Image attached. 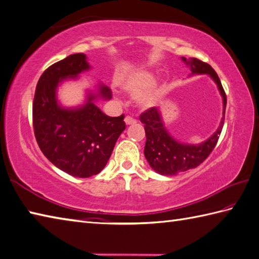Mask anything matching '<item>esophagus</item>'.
<instances>
[{
  "label": "esophagus",
  "mask_w": 259,
  "mask_h": 259,
  "mask_svg": "<svg viewBox=\"0 0 259 259\" xmlns=\"http://www.w3.org/2000/svg\"><path fill=\"white\" fill-rule=\"evenodd\" d=\"M124 122H125L126 125H130V124H135L137 121H136V120L134 119V117H131V116L128 115V116H125Z\"/></svg>",
  "instance_id": "1"
}]
</instances>
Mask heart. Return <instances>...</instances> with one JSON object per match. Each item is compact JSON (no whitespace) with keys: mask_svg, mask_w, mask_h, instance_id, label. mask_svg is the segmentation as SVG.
I'll use <instances>...</instances> for the list:
<instances>
[{"mask_svg":"<svg viewBox=\"0 0 259 259\" xmlns=\"http://www.w3.org/2000/svg\"><path fill=\"white\" fill-rule=\"evenodd\" d=\"M155 80V74L147 70H137L129 74H126L124 78L121 79L120 84L123 91L131 96H137L146 91L149 86H152ZM158 95L157 91H149L145 93L140 97V104L143 106H150L154 104L155 100Z\"/></svg>","mask_w":259,"mask_h":259,"instance_id":"obj_1","label":"heart"}]
</instances>
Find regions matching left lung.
<instances>
[{"label":"left lung","instance_id":"obj_1","mask_svg":"<svg viewBox=\"0 0 259 259\" xmlns=\"http://www.w3.org/2000/svg\"><path fill=\"white\" fill-rule=\"evenodd\" d=\"M182 61L189 65L192 74L206 73L218 84L223 98V117L219 129L206 142L199 145H188L179 143L168 135L163 124L161 112L157 107H150L140 114L139 119L144 123L146 133L145 157L153 170L162 176H175L200 165L213 152L224 124L227 95H225L218 73L208 63H205L198 59L191 58L190 60H187L186 58H182Z\"/></svg>","mask_w":259,"mask_h":259}]
</instances>
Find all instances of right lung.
I'll use <instances>...</instances> for the list:
<instances>
[{"mask_svg": "<svg viewBox=\"0 0 259 259\" xmlns=\"http://www.w3.org/2000/svg\"><path fill=\"white\" fill-rule=\"evenodd\" d=\"M89 64L83 53L69 55L45 70L36 86L32 125L39 148L51 163L70 176L89 178L100 173L125 129L124 114L107 116L94 101L111 98V89L100 86L78 109H63L56 100V88L63 79L76 78Z\"/></svg>", "mask_w": 259, "mask_h": 259, "instance_id": "obj_1", "label": "right lung"}]
</instances>
